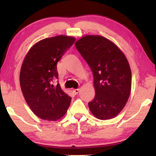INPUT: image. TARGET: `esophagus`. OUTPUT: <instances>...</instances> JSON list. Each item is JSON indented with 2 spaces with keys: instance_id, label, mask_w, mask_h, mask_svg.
I'll use <instances>...</instances> for the list:
<instances>
[{
  "instance_id": "1",
  "label": "esophagus",
  "mask_w": 156,
  "mask_h": 156,
  "mask_svg": "<svg viewBox=\"0 0 156 156\" xmlns=\"http://www.w3.org/2000/svg\"><path fill=\"white\" fill-rule=\"evenodd\" d=\"M73 92L74 93V94H77L80 92V89H73Z\"/></svg>"
}]
</instances>
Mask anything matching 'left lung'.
<instances>
[{
  "label": "left lung",
  "mask_w": 156,
  "mask_h": 156,
  "mask_svg": "<svg viewBox=\"0 0 156 156\" xmlns=\"http://www.w3.org/2000/svg\"><path fill=\"white\" fill-rule=\"evenodd\" d=\"M94 75L95 97L89 107L95 117L107 120L124 107L131 89V71L126 57L109 40L87 35L75 42Z\"/></svg>",
  "instance_id": "left-lung-1"
}]
</instances>
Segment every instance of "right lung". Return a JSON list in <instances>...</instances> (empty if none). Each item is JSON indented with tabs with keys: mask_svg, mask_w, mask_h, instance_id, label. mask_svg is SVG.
I'll return each instance as SVG.
<instances>
[{
	"mask_svg": "<svg viewBox=\"0 0 156 156\" xmlns=\"http://www.w3.org/2000/svg\"><path fill=\"white\" fill-rule=\"evenodd\" d=\"M75 38L58 35L42 40L30 48L21 67L20 83L23 94L36 116L57 121L66 114L72 98L62 90L57 64Z\"/></svg>",
	"mask_w": 156,
	"mask_h": 156,
	"instance_id": "right-lung-1",
	"label": "right lung"
}]
</instances>
